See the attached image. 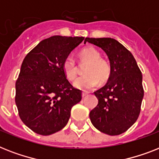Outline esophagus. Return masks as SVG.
I'll return each mask as SVG.
<instances>
[{
    "mask_svg": "<svg viewBox=\"0 0 159 159\" xmlns=\"http://www.w3.org/2000/svg\"><path fill=\"white\" fill-rule=\"evenodd\" d=\"M88 94H89V92H83L82 93V97H85Z\"/></svg>",
    "mask_w": 159,
    "mask_h": 159,
    "instance_id": "34e87169",
    "label": "esophagus"
}]
</instances>
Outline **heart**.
<instances>
[{
    "instance_id": "heart-1",
    "label": "heart",
    "mask_w": 159,
    "mask_h": 159,
    "mask_svg": "<svg viewBox=\"0 0 159 159\" xmlns=\"http://www.w3.org/2000/svg\"><path fill=\"white\" fill-rule=\"evenodd\" d=\"M80 57L89 62L84 73L86 75L79 77L74 82V86L81 90H90L98 84L99 80L103 82L110 75V66L101 58V54L97 49L89 47L82 49L80 53ZM62 68L66 78L73 80L77 74L76 62L72 56H67L62 63Z\"/></svg>"
}]
</instances>
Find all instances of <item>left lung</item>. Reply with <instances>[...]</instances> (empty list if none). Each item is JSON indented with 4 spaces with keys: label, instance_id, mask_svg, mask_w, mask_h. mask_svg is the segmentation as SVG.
<instances>
[{
    "label": "left lung",
    "instance_id": "obj_1",
    "mask_svg": "<svg viewBox=\"0 0 159 159\" xmlns=\"http://www.w3.org/2000/svg\"><path fill=\"white\" fill-rule=\"evenodd\" d=\"M86 42L101 48L111 66L108 81L94 92L98 103L89 112L91 122L109 135L122 134L136 121L140 112L144 98L141 71L131 52L115 39L86 38Z\"/></svg>",
    "mask_w": 159,
    "mask_h": 159
}]
</instances>
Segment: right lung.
<instances>
[{"mask_svg":"<svg viewBox=\"0 0 159 159\" xmlns=\"http://www.w3.org/2000/svg\"><path fill=\"white\" fill-rule=\"evenodd\" d=\"M84 39L51 37L23 61L15 83V103L21 120L37 134L49 135L64 128L72 107L82 98L81 90L66 79L62 63Z\"/></svg>","mask_w":159,"mask_h":159,"instance_id":"obj_1","label":"right lung"}]
</instances>
